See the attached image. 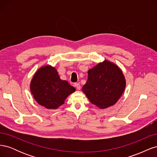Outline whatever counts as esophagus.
Wrapping results in <instances>:
<instances>
[{
    "instance_id": "34e87169",
    "label": "esophagus",
    "mask_w": 157,
    "mask_h": 157,
    "mask_svg": "<svg viewBox=\"0 0 157 157\" xmlns=\"http://www.w3.org/2000/svg\"><path fill=\"white\" fill-rule=\"evenodd\" d=\"M75 86L76 88H77V90H79L80 89V85L79 83H75Z\"/></svg>"
}]
</instances>
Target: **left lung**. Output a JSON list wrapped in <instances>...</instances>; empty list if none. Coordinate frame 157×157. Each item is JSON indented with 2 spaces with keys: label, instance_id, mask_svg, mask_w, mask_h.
Listing matches in <instances>:
<instances>
[{
  "label": "left lung",
  "instance_id": "1",
  "mask_svg": "<svg viewBox=\"0 0 157 157\" xmlns=\"http://www.w3.org/2000/svg\"><path fill=\"white\" fill-rule=\"evenodd\" d=\"M126 79L118 66L106 59L88 71V80L82 90L90 101L100 109L111 107L120 99Z\"/></svg>",
  "mask_w": 157,
  "mask_h": 157
}]
</instances>
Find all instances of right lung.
Returning a JSON list of instances; mask_svg holds the SVG:
<instances>
[{
  "instance_id": "right-lung-1",
  "label": "right lung",
  "mask_w": 157,
  "mask_h": 157,
  "mask_svg": "<svg viewBox=\"0 0 157 157\" xmlns=\"http://www.w3.org/2000/svg\"><path fill=\"white\" fill-rule=\"evenodd\" d=\"M30 90L35 101L48 109H58L76 90L67 81L61 80L56 69L51 65L37 70L31 81Z\"/></svg>"
}]
</instances>
